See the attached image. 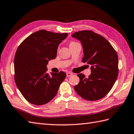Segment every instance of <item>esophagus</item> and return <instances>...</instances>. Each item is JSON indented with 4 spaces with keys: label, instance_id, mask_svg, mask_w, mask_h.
<instances>
[{
    "label": "esophagus",
    "instance_id": "obj_1",
    "mask_svg": "<svg viewBox=\"0 0 134 134\" xmlns=\"http://www.w3.org/2000/svg\"><path fill=\"white\" fill-rule=\"evenodd\" d=\"M66 75H67V77H70V76H72V75H73V74H72V72H67Z\"/></svg>",
    "mask_w": 134,
    "mask_h": 134
}]
</instances>
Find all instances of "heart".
I'll return each instance as SVG.
<instances>
[{
    "mask_svg": "<svg viewBox=\"0 0 134 134\" xmlns=\"http://www.w3.org/2000/svg\"><path fill=\"white\" fill-rule=\"evenodd\" d=\"M75 43H76V42H71L70 43L69 46H71V45H73V44H75Z\"/></svg>",
    "mask_w": 134,
    "mask_h": 134,
    "instance_id": "obj_1",
    "label": "heart"
}]
</instances>
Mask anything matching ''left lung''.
<instances>
[{
  "instance_id": "obj_1",
  "label": "left lung",
  "mask_w": 134,
  "mask_h": 134,
  "mask_svg": "<svg viewBox=\"0 0 134 134\" xmlns=\"http://www.w3.org/2000/svg\"><path fill=\"white\" fill-rule=\"evenodd\" d=\"M79 40L83 48L82 62L91 64V73L80 79L74 89L87 100H97L106 95L115 83L118 75V57L116 51L103 36L90 30L76 32L72 35Z\"/></svg>"
}]
</instances>
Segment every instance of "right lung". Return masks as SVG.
<instances>
[{
  "label": "right lung",
  "instance_id": "right-lung-1",
  "mask_svg": "<svg viewBox=\"0 0 134 134\" xmlns=\"http://www.w3.org/2000/svg\"><path fill=\"white\" fill-rule=\"evenodd\" d=\"M67 33L44 30L32 34L18 47L14 58L15 81L21 94L30 103L43 105L57 95L66 74L47 73L48 61L57 57L59 44Z\"/></svg>",
  "mask_w": 134,
  "mask_h": 134
}]
</instances>
